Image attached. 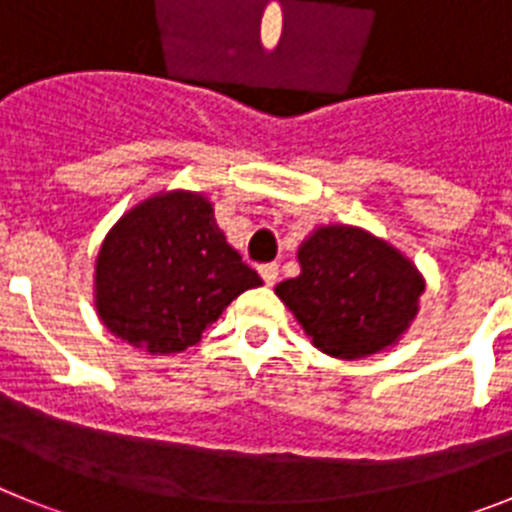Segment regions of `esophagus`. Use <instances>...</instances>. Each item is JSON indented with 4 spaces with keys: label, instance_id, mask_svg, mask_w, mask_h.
Masks as SVG:
<instances>
[{
    "label": "esophagus",
    "instance_id": "34e87169",
    "mask_svg": "<svg viewBox=\"0 0 512 512\" xmlns=\"http://www.w3.org/2000/svg\"><path fill=\"white\" fill-rule=\"evenodd\" d=\"M259 274H261V279H264V282L271 287V284H277V279H279V266L277 264H261Z\"/></svg>",
    "mask_w": 512,
    "mask_h": 512
}]
</instances>
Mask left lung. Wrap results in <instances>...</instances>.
I'll return each instance as SVG.
<instances>
[{
  "mask_svg": "<svg viewBox=\"0 0 512 512\" xmlns=\"http://www.w3.org/2000/svg\"><path fill=\"white\" fill-rule=\"evenodd\" d=\"M300 277L277 284L312 343L336 359H361L410 328L423 277L390 243L348 225H325L297 251Z\"/></svg>",
  "mask_w": 512,
  "mask_h": 512,
  "instance_id": "8db88e82",
  "label": "left lung"
}]
</instances>
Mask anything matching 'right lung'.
I'll list each match as a JSON object with an SVG mask.
<instances>
[{
  "label": "right lung",
  "instance_id": "obj_1",
  "mask_svg": "<svg viewBox=\"0 0 512 512\" xmlns=\"http://www.w3.org/2000/svg\"><path fill=\"white\" fill-rule=\"evenodd\" d=\"M261 277L228 246L212 205L194 192H164L122 215L97 256L102 323L148 354L200 343L225 307Z\"/></svg>",
  "mask_w": 512,
  "mask_h": 512
}]
</instances>
